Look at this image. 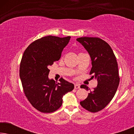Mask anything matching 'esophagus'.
I'll return each instance as SVG.
<instances>
[{
	"label": "esophagus",
	"instance_id": "obj_1",
	"mask_svg": "<svg viewBox=\"0 0 134 134\" xmlns=\"http://www.w3.org/2000/svg\"><path fill=\"white\" fill-rule=\"evenodd\" d=\"M74 88L75 89L80 88V85H79V84H76V85H74Z\"/></svg>",
	"mask_w": 134,
	"mask_h": 134
}]
</instances>
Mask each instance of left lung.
I'll use <instances>...</instances> for the list:
<instances>
[{
    "instance_id": "1",
    "label": "left lung",
    "mask_w": 134,
    "mask_h": 134,
    "mask_svg": "<svg viewBox=\"0 0 134 134\" xmlns=\"http://www.w3.org/2000/svg\"><path fill=\"white\" fill-rule=\"evenodd\" d=\"M76 40L89 53L92 64L90 75H92L91 78H96L98 80L97 87L80 104L88 111L98 112L111 101L120 83L116 57L109 44L99 38L85 36ZM80 88L87 90L90 89L85 85H82Z\"/></svg>"
}]
</instances>
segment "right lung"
Masks as SVG:
<instances>
[{"mask_svg":"<svg viewBox=\"0 0 134 134\" xmlns=\"http://www.w3.org/2000/svg\"><path fill=\"white\" fill-rule=\"evenodd\" d=\"M71 36H47L32 42L24 52L19 68L24 93L35 109L43 113L56 111L62 105L63 95L74 89V84L60 78L55 83L48 78L49 66L59 60Z\"/></svg>","mask_w":134,"mask_h":134,"instance_id":"add662e5","label":"right lung"}]
</instances>
